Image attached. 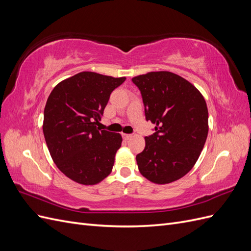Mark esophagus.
Instances as JSON below:
<instances>
[{"label": "esophagus", "instance_id": "34e87169", "mask_svg": "<svg viewBox=\"0 0 251 251\" xmlns=\"http://www.w3.org/2000/svg\"><path fill=\"white\" fill-rule=\"evenodd\" d=\"M123 137H124L126 140H127V139H130V138L132 137V135H131V134H123Z\"/></svg>", "mask_w": 251, "mask_h": 251}]
</instances>
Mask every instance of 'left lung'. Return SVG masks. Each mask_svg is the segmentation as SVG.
I'll list each match as a JSON object with an SVG mask.
<instances>
[{
    "label": "left lung",
    "mask_w": 251,
    "mask_h": 251,
    "mask_svg": "<svg viewBox=\"0 0 251 251\" xmlns=\"http://www.w3.org/2000/svg\"><path fill=\"white\" fill-rule=\"evenodd\" d=\"M132 81L141 93L147 121L155 126L136 156L138 169L154 183H171L192 170L203 150L208 133L206 102L191 82L172 72H150Z\"/></svg>",
    "instance_id": "8db88e82"
}]
</instances>
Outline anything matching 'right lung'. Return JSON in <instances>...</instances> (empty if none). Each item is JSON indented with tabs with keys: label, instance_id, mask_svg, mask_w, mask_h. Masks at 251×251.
I'll use <instances>...</instances> for the list:
<instances>
[{
	"label": "right lung",
	"instance_id": "1",
	"mask_svg": "<svg viewBox=\"0 0 251 251\" xmlns=\"http://www.w3.org/2000/svg\"><path fill=\"white\" fill-rule=\"evenodd\" d=\"M126 77L80 72L59 82L44 111L43 132L53 161L68 178L92 185L112 172L120 134L97 127L111 93Z\"/></svg>",
	"mask_w": 251,
	"mask_h": 251
}]
</instances>
